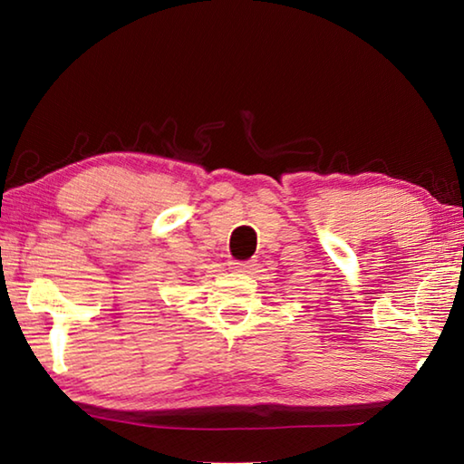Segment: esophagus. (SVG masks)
Instances as JSON below:
<instances>
[{
	"label": "esophagus",
	"instance_id": "esophagus-1",
	"mask_svg": "<svg viewBox=\"0 0 464 464\" xmlns=\"http://www.w3.org/2000/svg\"><path fill=\"white\" fill-rule=\"evenodd\" d=\"M230 268L234 272H248L252 268V262L250 260H232Z\"/></svg>",
	"mask_w": 464,
	"mask_h": 464
}]
</instances>
